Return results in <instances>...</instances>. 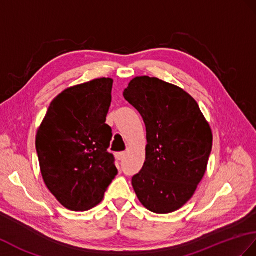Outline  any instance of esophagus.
<instances>
[{
	"instance_id": "esophagus-1",
	"label": "esophagus",
	"mask_w": 256,
	"mask_h": 256,
	"mask_svg": "<svg viewBox=\"0 0 256 256\" xmlns=\"http://www.w3.org/2000/svg\"><path fill=\"white\" fill-rule=\"evenodd\" d=\"M126 152H116V157L118 160H122L124 157H126Z\"/></svg>"
}]
</instances>
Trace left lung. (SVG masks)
Here are the masks:
<instances>
[{
	"label": "left lung",
	"mask_w": 256,
	"mask_h": 256,
	"mask_svg": "<svg viewBox=\"0 0 256 256\" xmlns=\"http://www.w3.org/2000/svg\"><path fill=\"white\" fill-rule=\"evenodd\" d=\"M123 96L146 126V160L132 186L142 205L156 214L180 210L207 169L212 133L195 99L156 77L138 76Z\"/></svg>",
	"instance_id": "8db88e82"
}]
</instances>
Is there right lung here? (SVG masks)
Returning <instances> with one entry per match:
<instances>
[{
    "label": "right lung",
    "instance_id": "1",
    "mask_svg": "<svg viewBox=\"0 0 256 256\" xmlns=\"http://www.w3.org/2000/svg\"><path fill=\"white\" fill-rule=\"evenodd\" d=\"M114 80L97 78L66 88L52 100L36 136L40 171L65 208L85 212L104 200L118 174L108 152L106 124Z\"/></svg>",
    "mask_w": 256,
    "mask_h": 256
}]
</instances>
